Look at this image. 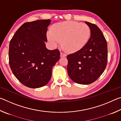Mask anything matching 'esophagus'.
I'll return each mask as SVG.
<instances>
[{
    "mask_svg": "<svg viewBox=\"0 0 121 121\" xmlns=\"http://www.w3.org/2000/svg\"><path fill=\"white\" fill-rule=\"evenodd\" d=\"M65 56H67L66 54H64V53H62V52L60 53V57H61V58H63V57H65Z\"/></svg>",
    "mask_w": 121,
    "mask_h": 121,
    "instance_id": "1",
    "label": "esophagus"
}]
</instances>
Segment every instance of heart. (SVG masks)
Segmentation results:
<instances>
[{
    "label": "heart",
    "instance_id": "b5f03b06",
    "mask_svg": "<svg viewBox=\"0 0 121 121\" xmlns=\"http://www.w3.org/2000/svg\"><path fill=\"white\" fill-rule=\"evenodd\" d=\"M91 31L86 24L75 21H65L55 24L47 33L48 42L54 47L62 42L64 50L69 53L81 50L89 41Z\"/></svg>",
    "mask_w": 121,
    "mask_h": 121
}]
</instances>
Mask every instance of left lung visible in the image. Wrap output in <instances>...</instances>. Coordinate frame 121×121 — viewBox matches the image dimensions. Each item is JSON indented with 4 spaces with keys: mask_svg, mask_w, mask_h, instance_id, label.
<instances>
[{
    "mask_svg": "<svg viewBox=\"0 0 121 121\" xmlns=\"http://www.w3.org/2000/svg\"><path fill=\"white\" fill-rule=\"evenodd\" d=\"M91 36L81 50L67 56V71L74 82L87 85L93 83L105 70L107 63V44L102 31L95 24L85 21Z\"/></svg>",
    "mask_w": 121,
    "mask_h": 121,
    "instance_id": "1",
    "label": "left lung"
}]
</instances>
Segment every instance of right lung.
Segmentation results:
<instances>
[{"mask_svg":"<svg viewBox=\"0 0 121 121\" xmlns=\"http://www.w3.org/2000/svg\"><path fill=\"white\" fill-rule=\"evenodd\" d=\"M51 21L39 20L24 23L10 42V67L16 78L28 87L46 85L52 76L53 66L60 59L59 51L48 50L45 43Z\"/></svg>","mask_w":121,"mask_h":121,"instance_id":"obj_1","label":"right lung"}]
</instances>
